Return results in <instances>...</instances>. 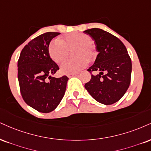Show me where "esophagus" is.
I'll use <instances>...</instances> for the list:
<instances>
[{
  "mask_svg": "<svg viewBox=\"0 0 151 151\" xmlns=\"http://www.w3.org/2000/svg\"><path fill=\"white\" fill-rule=\"evenodd\" d=\"M77 76H79V74H68V77L70 78V77H77Z\"/></svg>",
  "mask_w": 151,
  "mask_h": 151,
  "instance_id": "34e87169",
  "label": "esophagus"
}]
</instances>
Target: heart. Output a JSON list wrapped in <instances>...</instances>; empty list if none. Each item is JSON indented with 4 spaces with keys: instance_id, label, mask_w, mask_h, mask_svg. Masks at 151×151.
Returning <instances> with one entry per match:
<instances>
[{
    "instance_id": "obj_1",
    "label": "heart",
    "mask_w": 151,
    "mask_h": 151,
    "mask_svg": "<svg viewBox=\"0 0 151 151\" xmlns=\"http://www.w3.org/2000/svg\"><path fill=\"white\" fill-rule=\"evenodd\" d=\"M74 59H68L60 66L62 73L65 74L79 72L87 65V58L93 57L91 39L86 34L72 33L65 35L63 39H55L50 43L48 52L51 59L56 63H60L68 57L69 50L73 49Z\"/></svg>"
}]
</instances>
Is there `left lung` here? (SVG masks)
I'll return each mask as SVG.
<instances>
[{
  "instance_id": "8db88e82",
  "label": "left lung",
  "mask_w": 151,
  "mask_h": 151,
  "mask_svg": "<svg viewBox=\"0 0 151 151\" xmlns=\"http://www.w3.org/2000/svg\"><path fill=\"white\" fill-rule=\"evenodd\" d=\"M83 32L95 41L99 52L88 71L99 72L92 74L85 88L98 102L113 104L124 95L130 84L132 60L127 50L118 38L101 29H90Z\"/></svg>"
}]
</instances>
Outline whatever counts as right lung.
Here are the masks:
<instances>
[{"label": "right lung", "mask_w": 151, "mask_h": 151, "mask_svg": "<svg viewBox=\"0 0 151 151\" xmlns=\"http://www.w3.org/2000/svg\"><path fill=\"white\" fill-rule=\"evenodd\" d=\"M58 32H46L28 43L18 60V81L24 101L37 111L54 110L65 95L68 77H52L59 67L50 58L48 46Z\"/></svg>", "instance_id": "obj_1"}]
</instances>
